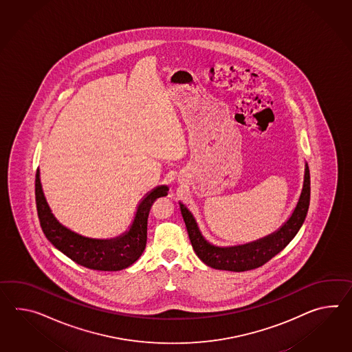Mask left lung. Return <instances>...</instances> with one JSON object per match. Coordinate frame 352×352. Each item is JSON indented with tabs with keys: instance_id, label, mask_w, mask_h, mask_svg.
Returning a JSON list of instances; mask_svg holds the SVG:
<instances>
[{
	"instance_id": "left-lung-1",
	"label": "left lung",
	"mask_w": 352,
	"mask_h": 352,
	"mask_svg": "<svg viewBox=\"0 0 352 352\" xmlns=\"http://www.w3.org/2000/svg\"><path fill=\"white\" fill-rule=\"evenodd\" d=\"M310 204V173L308 164H305L304 183L300 197L289 220L283 226L262 239L236 247H214L208 243L198 229L193 214L183 204H179L180 212L186 223L189 240L198 258L207 266L216 270H225L232 272H243L263 266L271 258L278 254L300 230L305 221Z\"/></svg>"
}]
</instances>
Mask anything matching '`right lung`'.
I'll return each mask as SVG.
<instances>
[{"mask_svg": "<svg viewBox=\"0 0 352 352\" xmlns=\"http://www.w3.org/2000/svg\"><path fill=\"white\" fill-rule=\"evenodd\" d=\"M168 190L166 186H160L146 195L129 232L114 239H91L71 232L57 221L44 197L39 170L35 174L36 211L45 238L78 265L96 271H120L141 257L147 240L150 208L157 198L166 196Z\"/></svg>", "mask_w": 352, "mask_h": 352, "instance_id": "1", "label": "right lung"}]
</instances>
